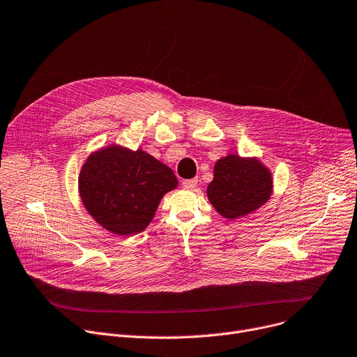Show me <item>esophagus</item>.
<instances>
[{"instance_id":"obj_1","label":"esophagus","mask_w":357,"mask_h":357,"mask_svg":"<svg viewBox=\"0 0 357 357\" xmlns=\"http://www.w3.org/2000/svg\"><path fill=\"white\" fill-rule=\"evenodd\" d=\"M197 185H198V179H197V178H195V179H186V181H183V182H182V188H183V189H186V190L195 189V188H197Z\"/></svg>"}]
</instances>
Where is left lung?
Masks as SVG:
<instances>
[{"label":"left lung","instance_id":"1","mask_svg":"<svg viewBox=\"0 0 357 357\" xmlns=\"http://www.w3.org/2000/svg\"><path fill=\"white\" fill-rule=\"evenodd\" d=\"M272 192V172L261 159L229 153L216 160L206 197L220 216L234 220L264 206Z\"/></svg>","mask_w":357,"mask_h":357}]
</instances>
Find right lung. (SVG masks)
I'll use <instances>...</instances> for the list:
<instances>
[{
	"label": "right lung",
	"mask_w": 357,
	"mask_h": 357,
	"mask_svg": "<svg viewBox=\"0 0 357 357\" xmlns=\"http://www.w3.org/2000/svg\"><path fill=\"white\" fill-rule=\"evenodd\" d=\"M178 188L172 169L144 149L112 144L91 152L78 175L84 208L119 236L148 228L165 193Z\"/></svg>",
	"instance_id": "right-lung-1"
}]
</instances>
